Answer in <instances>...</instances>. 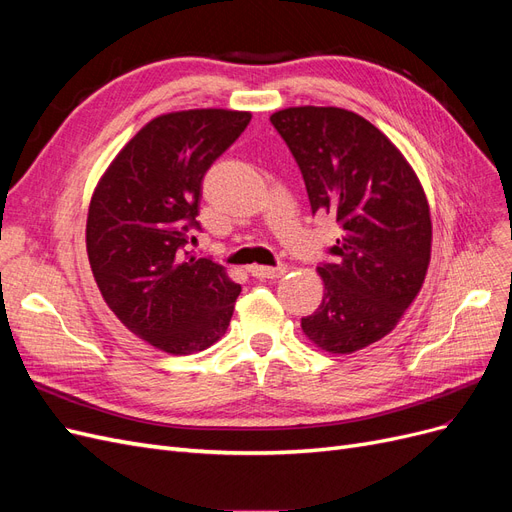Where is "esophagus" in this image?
Wrapping results in <instances>:
<instances>
[{
	"label": "esophagus",
	"mask_w": 512,
	"mask_h": 512,
	"mask_svg": "<svg viewBox=\"0 0 512 512\" xmlns=\"http://www.w3.org/2000/svg\"><path fill=\"white\" fill-rule=\"evenodd\" d=\"M247 271H250L254 277H258V280H275V277L286 275L288 267H286V265H280V267H260V265H252Z\"/></svg>",
	"instance_id": "esophagus-1"
}]
</instances>
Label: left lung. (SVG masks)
Returning <instances> with one entry per match:
<instances>
[{"label":"left lung","instance_id":"8db88e82","mask_svg":"<svg viewBox=\"0 0 512 512\" xmlns=\"http://www.w3.org/2000/svg\"><path fill=\"white\" fill-rule=\"evenodd\" d=\"M297 160L312 213H333L344 235L322 262V303L303 333L331 354L389 335L421 290L431 258L423 185L374 123L337 106L271 115Z\"/></svg>","mask_w":512,"mask_h":512}]
</instances>
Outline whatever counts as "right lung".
I'll list each match as a JSON object with an SVG mask.
<instances>
[{
    "label": "right lung",
    "mask_w": 512,
    "mask_h": 512,
    "mask_svg": "<svg viewBox=\"0 0 512 512\" xmlns=\"http://www.w3.org/2000/svg\"><path fill=\"white\" fill-rule=\"evenodd\" d=\"M252 113L194 108L151 119L91 196L87 256L113 314L153 348L192 354L226 333L241 292L194 241L203 179Z\"/></svg>",
    "instance_id": "1"
}]
</instances>
